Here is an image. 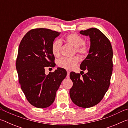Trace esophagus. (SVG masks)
<instances>
[{
    "label": "esophagus",
    "mask_w": 128,
    "mask_h": 128,
    "mask_svg": "<svg viewBox=\"0 0 128 128\" xmlns=\"http://www.w3.org/2000/svg\"><path fill=\"white\" fill-rule=\"evenodd\" d=\"M69 74H70V72H69V71H67L66 78H69Z\"/></svg>",
    "instance_id": "34e87169"
}]
</instances>
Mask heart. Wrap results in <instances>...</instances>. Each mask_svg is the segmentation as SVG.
I'll return each mask as SVG.
<instances>
[{"label": "heart", "instance_id": "obj_1", "mask_svg": "<svg viewBox=\"0 0 128 128\" xmlns=\"http://www.w3.org/2000/svg\"><path fill=\"white\" fill-rule=\"evenodd\" d=\"M66 42L76 48L77 53L82 56H86L88 52V47L84 43L83 38L77 34H70L66 38ZM62 47V42L59 40H54L51 46V51L55 56H59ZM79 58L75 56L73 58H62L58 62V66L60 68L70 69L74 68L76 64L79 62Z\"/></svg>", "mask_w": 128, "mask_h": 128}]
</instances>
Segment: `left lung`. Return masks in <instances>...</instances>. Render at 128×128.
<instances>
[{"mask_svg":"<svg viewBox=\"0 0 128 128\" xmlns=\"http://www.w3.org/2000/svg\"><path fill=\"white\" fill-rule=\"evenodd\" d=\"M80 33L88 36L90 40L88 54L80 65L81 70L88 72L82 76L80 73L70 72L73 86L69 94L76 105L89 108L100 102L109 88L113 70V51L109 40L96 28L81 30Z\"/></svg>","mask_w":128,"mask_h":128,"instance_id":"1","label":"left lung"}]
</instances>
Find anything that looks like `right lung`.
Returning a JSON list of instances; mask_svg holds the SVG:
<instances>
[{"label":"right lung","instance_id":"add662e5","mask_svg":"<svg viewBox=\"0 0 128 128\" xmlns=\"http://www.w3.org/2000/svg\"><path fill=\"white\" fill-rule=\"evenodd\" d=\"M59 32L39 28L30 30L20 43L16 60L19 83L28 102L37 108L49 107L66 76V69L45 74V67L55 66L51 46Z\"/></svg>","mask_w":128,"mask_h":128}]
</instances>
